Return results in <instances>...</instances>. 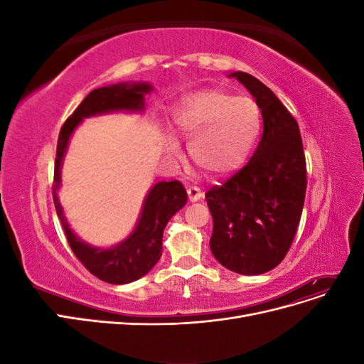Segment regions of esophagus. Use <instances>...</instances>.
<instances>
[{
	"instance_id": "esophagus-1",
	"label": "esophagus",
	"mask_w": 364,
	"mask_h": 364,
	"mask_svg": "<svg viewBox=\"0 0 364 364\" xmlns=\"http://www.w3.org/2000/svg\"><path fill=\"white\" fill-rule=\"evenodd\" d=\"M186 193H188L190 202H197V200H200L202 197H203L200 188H197V186H190V188L186 190Z\"/></svg>"
}]
</instances>
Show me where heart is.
<instances>
[{
  "instance_id": "b5f03b06",
  "label": "heart",
  "mask_w": 364,
  "mask_h": 364,
  "mask_svg": "<svg viewBox=\"0 0 364 364\" xmlns=\"http://www.w3.org/2000/svg\"><path fill=\"white\" fill-rule=\"evenodd\" d=\"M171 119L176 134L190 139V156L206 174L226 176L246 162L261 130V111L249 95L203 90L183 95L174 105ZM164 149L179 155V142L168 132Z\"/></svg>"
}]
</instances>
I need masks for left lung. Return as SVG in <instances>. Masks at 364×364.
Wrapping results in <instances>:
<instances>
[{"instance_id": "8db88e82", "label": "left lung", "mask_w": 364, "mask_h": 364, "mask_svg": "<svg viewBox=\"0 0 364 364\" xmlns=\"http://www.w3.org/2000/svg\"><path fill=\"white\" fill-rule=\"evenodd\" d=\"M255 98L262 136L250 161L205 197L213 215L215 259L240 274H261L287 255L299 226L306 164L299 126L272 90L255 77L229 74Z\"/></svg>"}]
</instances>
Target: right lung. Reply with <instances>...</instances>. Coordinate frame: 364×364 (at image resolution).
I'll list each match as a JSON object with an SVG mask.
<instances>
[{"mask_svg":"<svg viewBox=\"0 0 364 364\" xmlns=\"http://www.w3.org/2000/svg\"><path fill=\"white\" fill-rule=\"evenodd\" d=\"M153 91L146 82L117 83L91 91L65 121L60 129L56 162H54L53 200L68 243L83 266L94 277L109 284H129L147 274L162 255V235L168 220L186 203V191L179 181L158 182L150 188L142 203L138 223L132 234L112 247H95L77 237L63 215L58 190L60 188V171L63 156L75 127L83 118L109 112H144V95Z\"/></svg>","mask_w":364,"mask_h":364,"instance_id":"1","label":"right lung"}]
</instances>
